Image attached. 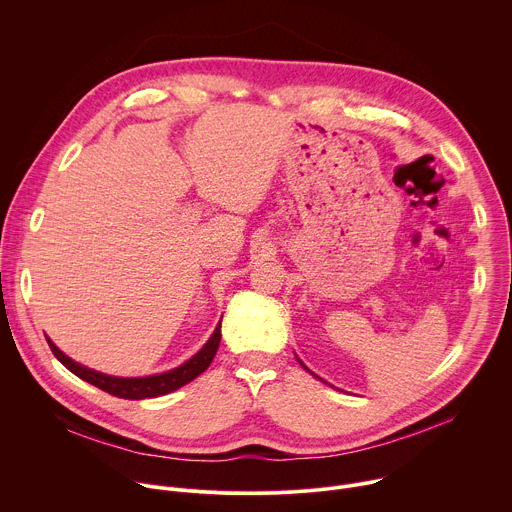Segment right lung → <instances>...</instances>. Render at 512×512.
Listing matches in <instances>:
<instances>
[{"instance_id": "1", "label": "right lung", "mask_w": 512, "mask_h": 512, "mask_svg": "<svg viewBox=\"0 0 512 512\" xmlns=\"http://www.w3.org/2000/svg\"><path fill=\"white\" fill-rule=\"evenodd\" d=\"M48 346L52 350V354L64 364V367L75 373L77 377H81L83 381L99 387L101 391L119 397V399H152V397H160L166 393H172L180 387H184L186 383L194 381L198 375H202L218 350V344H221V324L216 326V330L212 332V336L208 338V342L202 346L200 352H196L190 360H186L182 367L162 373V375H154V377H141V379H119V377H109V375H101L97 371H91L87 367H81L75 360H70L68 356H64L52 342L50 338Z\"/></svg>"}]
</instances>
